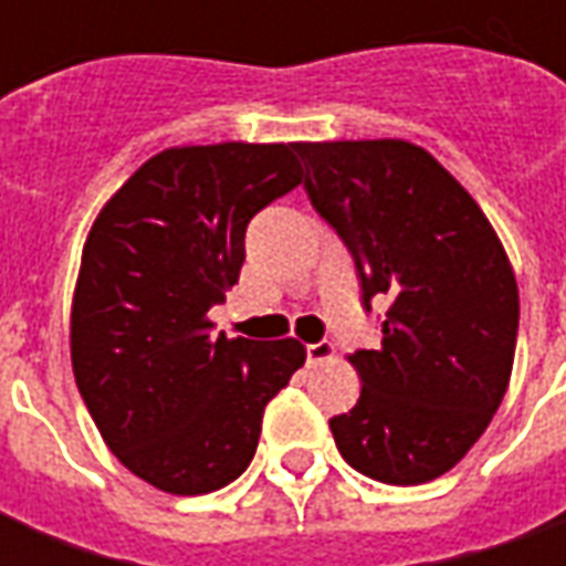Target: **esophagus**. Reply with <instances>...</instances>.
<instances>
[{
  "instance_id": "obj_1",
  "label": "esophagus",
  "mask_w": 566,
  "mask_h": 566,
  "mask_svg": "<svg viewBox=\"0 0 566 566\" xmlns=\"http://www.w3.org/2000/svg\"><path fill=\"white\" fill-rule=\"evenodd\" d=\"M333 355H336L333 343H315V345H308V348H306L308 367H318V364H324V360H331Z\"/></svg>"
}]
</instances>
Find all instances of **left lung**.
<instances>
[{"label":"left lung","mask_w":566,"mask_h":566,"mask_svg":"<svg viewBox=\"0 0 566 566\" xmlns=\"http://www.w3.org/2000/svg\"><path fill=\"white\" fill-rule=\"evenodd\" d=\"M306 190L355 254L364 303L391 300L381 345L348 355L360 400L331 418L357 473H449L510 388L518 284L494 227L442 163L406 139L296 142Z\"/></svg>","instance_id":"obj_1"}]
</instances>
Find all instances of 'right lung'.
<instances>
[{
	"label": "right lung",
	"instance_id": "add662e5",
	"mask_svg": "<svg viewBox=\"0 0 566 566\" xmlns=\"http://www.w3.org/2000/svg\"><path fill=\"white\" fill-rule=\"evenodd\" d=\"M296 142L181 145L154 154L93 221L69 348L105 446L166 494L245 473L263 409L306 364L296 339L211 336L245 260V227L303 181Z\"/></svg>",
	"mask_w": 566,
	"mask_h": 566
}]
</instances>
